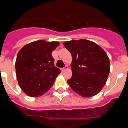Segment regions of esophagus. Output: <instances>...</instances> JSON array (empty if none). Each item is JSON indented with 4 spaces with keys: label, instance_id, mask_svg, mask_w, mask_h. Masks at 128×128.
<instances>
[{
    "label": "esophagus",
    "instance_id": "34e87169",
    "mask_svg": "<svg viewBox=\"0 0 128 128\" xmlns=\"http://www.w3.org/2000/svg\"><path fill=\"white\" fill-rule=\"evenodd\" d=\"M68 66L67 65H65V67L62 68V70L63 71V72H64V71H65V70H68Z\"/></svg>",
    "mask_w": 128,
    "mask_h": 128
}]
</instances>
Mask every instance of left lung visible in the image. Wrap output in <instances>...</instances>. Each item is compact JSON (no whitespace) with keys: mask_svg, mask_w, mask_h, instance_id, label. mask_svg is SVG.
Segmentation results:
<instances>
[{"mask_svg":"<svg viewBox=\"0 0 128 128\" xmlns=\"http://www.w3.org/2000/svg\"><path fill=\"white\" fill-rule=\"evenodd\" d=\"M63 45L72 57V76L68 84L84 98L98 94L106 84L110 73L106 53L98 44L84 39L72 40Z\"/></svg>","mask_w":128,"mask_h":128,"instance_id":"8db88e82","label":"left lung"}]
</instances>
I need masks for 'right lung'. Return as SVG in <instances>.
Returning <instances> with one entry per match:
<instances>
[{"instance_id":"right-lung-1","label":"right lung","mask_w":128,"mask_h":128,"mask_svg":"<svg viewBox=\"0 0 128 128\" xmlns=\"http://www.w3.org/2000/svg\"><path fill=\"white\" fill-rule=\"evenodd\" d=\"M58 42L38 40L26 45L16 56V74L20 87L30 97H39L47 92L61 72L54 66L52 52Z\"/></svg>"}]
</instances>
